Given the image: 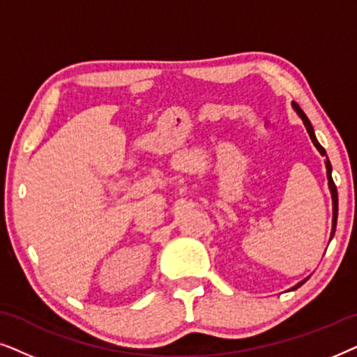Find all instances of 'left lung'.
<instances>
[{
    "instance_id": "obj_1",
    "label": "left lung",
    "mask_w": 357,
    "mask_h": 357,
    "mask_svg": "<svg viewBox=\"0 0 357 357\" xmlns=\"http://www.w3.org/2000/svg\"><path fill=\"white\" fill-rule=\"evenodd\" d=\"M292 109L296 110V114L301 116L302 121H304V125H305V128H307V133H309L312 143H314L315 148L319 149V153L325 158L326 178H328V188H330V193H331V202H333V219H331V234H330V241H331V238H333V236H335V231H336V219H338V192H336V185H335V182H333V178H331V164H330V159H328V155H326V151H325L324 148H321V144L319 143V139H317L315 131H314V128H312V123H310V120L307 119V115L304 114V112H302V109H301L299 105L296 104V102H292ZM307 280H309V278H305V280H302L301 282H297V284L292 286L289 291H294V289H297V287H301Z\"/></svg>"
}]
</instances>
